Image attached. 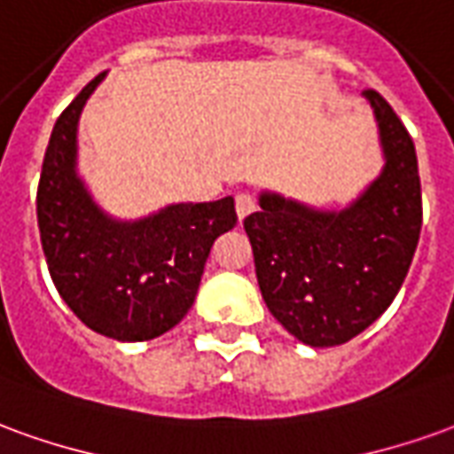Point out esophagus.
Returning a JSON list of instances; mask_svg holds the SVG:
<instances>
[{
	"instance_id": "34e87169",
	"label": "esophagus",
	"mask_w": 454,
	"mask_h": 454,
	"mask_svg": "<svg viewBox=\"0 0 454 454\" xmlns=\"http://www.w3.org/2000/svg\"><path fill=\"white\" fill-rule=\"evenodd\" d=\"M255 211V199L250 194H238L236 196V214L238 218L243 221L246 216H250Z\"/></svg>"
}]
</instances>
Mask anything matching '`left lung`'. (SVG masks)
<instances>
[{
	"mask_svg": "<svg viewBox=\"0 0 454 454\" xmlns=\"http://www.w3.org/2000/svg\"><path fill=\"white\" fill-rule=\"evenodd\" d=\"M373 107L383 169L347 208L322 211L272 192L243 226L270 315L307 347H337L388 309L423 226L415 145L393 107Z\"/></svg>",
	"mask_w": 454,
	"mask_h": 454,
	"instance_id": "8db88e82",
	"label": "left lung"
}]
</instances>
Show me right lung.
Listing matches in <instances>:
<instances>
[{"label": "right lung", "mask_w": 454, "mask_h": 454, "mask_svg": "<svg viewBox=\"0 0 454 454\" xmlns=\"http://www.w3.org/2000/svg\"><path fill=\"white\" fill-rule=\"evenodd\" d=\"M100 73L56 120L41 167L36 216L51 280L85 326L117 341H147L192 309L211 246L236 226L233 196L169 204L120 221L78 176V120Z\"/></svg>", "instance_id": "obj_1"}]
</instances>
